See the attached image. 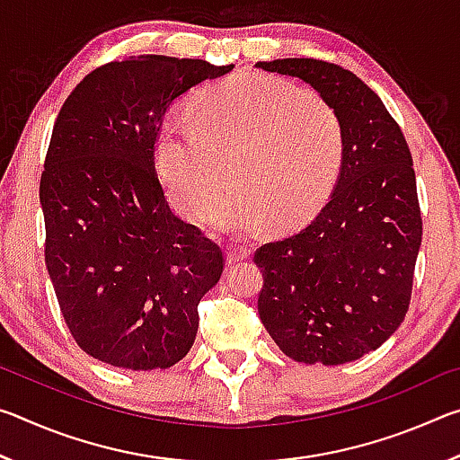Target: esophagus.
<instances>
[{"instance_id":"34e87169","label":"esophagus","mask_w":460,"mask_h":460,"mask_svg":"<svg viewBox=\"0 0 460 460\" xmlns=\"http://www.w3.org/2000/svg\"><path fill=\"white\" fill-rule=\"evenodd\" d=\"M249 255H252V249L249 247H241V245H229L227 249V261L229 263H237V261H243L247 260Z\"/></svg>"}]
</instances>
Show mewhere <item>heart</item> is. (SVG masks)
<instances>
[{
	"label": "heart",
	"instance_id": "heart-1",
	"mask_svg": "<svg viewBox=\"0 0 460 460\" xmlns=\"http://www.w3.org/2000/svg\"><path fill=\"white\" fill-rule=\"evenodd\" d=\"M155 168L186 217L219 199L231 162L235 182L211 215L217 229L255 233L308 221L329 199L345 158V134L331 105L278 76L243 73L200 91L192 119L170 113L155 134Z\"/></svg>",
	"mask_w": 460,
	"mask_h": 460
}]
</instances>
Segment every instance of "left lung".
Instances as JSON below:
<instances>
[{"instance_id": "obj_1", "label": "left lung", "mask_w": 460, "mask_h": 460, "mask_svg": "<svg viewBox=\"0 0 460 460\" xmlns=\"http://www.w3.org/2000/svg\"><path fill=\"white\" fill-rule=\"evenodd\" d=\"M255 66L310 84L345 134L341 174L321 213L253 255L263 276L260 318L294 361H355L384 345L410 306L422 243L411 154L384 101L351 71L314 58Z\"/></svg>"}]
</instances>
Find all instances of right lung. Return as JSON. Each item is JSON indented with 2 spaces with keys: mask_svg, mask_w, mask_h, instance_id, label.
I'll return each instance as SVG.
<instances>
[{
  "mask_svg": "<svg viewBox=\"0 0 460 460\" xmlns=\"http://www.w3.org/2000/svg\"><path fill=\"white\" fill-rule=\"evenodd\" d=\"M233 71L162 54L109 62L66 97L46 154V268L68 331L113 367L168 369L190 351L221 247L170 208L155 172L168 107Z\"/></svg>",
  "mask_w": 460,
  "mask_h": 460,
  "instance_id": "add662e5",
  "label": "right lung"
}]
</instances>
